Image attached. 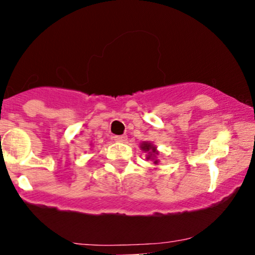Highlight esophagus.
Instances as JSON below:
<instances>
[{
  "mask_svg": "<svg viewBox=\"0 0 255 255\" xmlns=\"http://www.w3.org/2000/svg\"><path fill=\"white\" fill-rule=\"evenodd\" d=\"M114 140L119 142H126L127 141V135H115L114 136Z\"/></svg>",
  "mask_w": 255,
  "mask_h": 255,
  "instance_id": "obj_1",
  "label": "esophagus"
}]
</instances>
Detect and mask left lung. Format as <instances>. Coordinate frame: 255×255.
<instances>
[{
    "instance_id": "left-lung-1",
    "label": "left lung",
    "mask_w": 255,
    "mask_h": 255,
    "mask_svg": "<svg viewBox=\"0 0 255 255\" xmlns=\"http://www.w3.org/2000/svg\"><path fill=\"white\" fill-rule=\"evenodd\" d=\"M140 148H141L142 152L146 153V159L152 160L156 165L159 163V159H158L159 152H158L156 145H153L150 141H142L141 144H140Z\"/></svg>"
}]
</instances>
